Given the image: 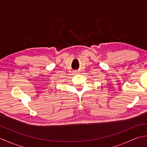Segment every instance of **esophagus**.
Wrapping results in <instances>:
<instances>
[{
	"instance_id": "1",
	"label": "esophagus",
	"mask_w": 147,
	"mask_h": 147,
	"mask_svg": "<svg viewBox=\"0 0 147 147\" xmlns=\"http://www.w3.org/2000/svg\"><path fill=\"white\" fill-rule=\"evenodd\" d=\"M79 71H75V74H79Z\"/></svg>"
}]
</instances>
